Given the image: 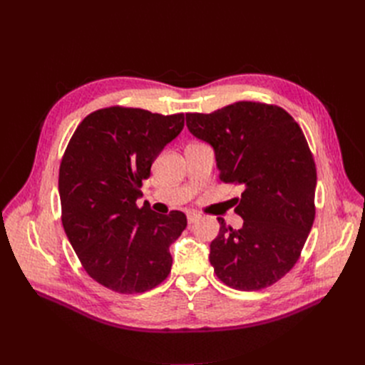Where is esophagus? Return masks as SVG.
I'll return each mask as SVG.
<instances>
[{"instance_id":"1","label":"esophagus","mask_w":365,"mask_h":365,"mask_svg":"<svg viewBox=\"0 0 365 365\" xmlns=\"http://www.w3.org/2000/svg\"><path fill=\"white\" fill-rule=\"evenodd\" d=\"M201 219V215L200 213H195V212H190L187 213V220H189V224H195L197 222V220Z\"/></svg>"}]
</instances>
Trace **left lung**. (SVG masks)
I'll use <instances>...</instances> for the list:
<instances>
[{
	"instance_id": "left-lung-1",
	"label": "left lung",
	"mask_w": 365,
	"mask_h": 365,
	"mask_svg": "<svg viewBox=\"0 0 365 365\" xmlns=\"http://www.w3.org/2000/svg\"><path fill=\"white\" fill-rule=\"evenodd\" d=\"M185 121L213 148L220 181L244 187L235 208L244 225L217 217L210 263L230 288H268L292 269L315 219L317 169L303 130L283 108L259 102L189 113Z\"/></svg>"
}]
</instances>
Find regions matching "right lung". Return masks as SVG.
<instances>
[{"label":"right lung","instance_id":"obj_1","mask_svg":"<svg viewBox=\"0 0 365 365\" xmlns=\"http://www.w3.org/2000/svg\"><path fill=\"white\" fill-rule=\"evenodd\" d=\"M184 114L109 106L86 115L59 168L62 225L83 269L118 294H141L168 279L169 247L187 227L182 212L138 207L143 180Z\"/></svg>","mask_w":365,"mask_h":365}]
</instances>
